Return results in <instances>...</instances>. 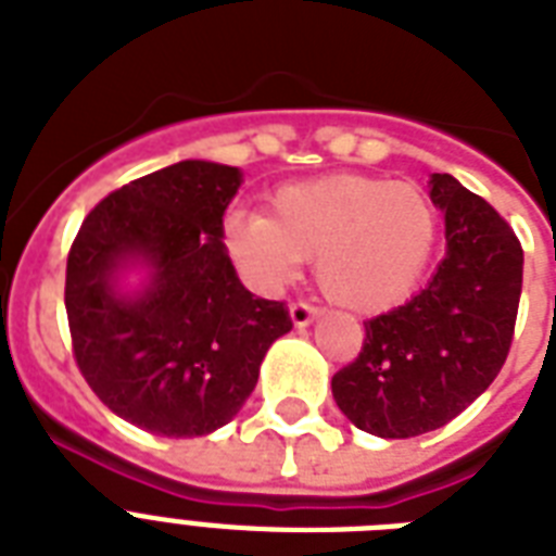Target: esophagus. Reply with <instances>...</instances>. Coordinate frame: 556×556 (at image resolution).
I'll return each mask as SVG.
<instances>
[{
    "instance_id": "obj_1",
    "label": "esophagus",
    "mask_w": 556,
    "mask_h": 556,
    "mask_svg": "<svg viewBox=\"0 0 556 556\" xmlns=\"http://www.w3.org/2000/svg\"><path fill=\"white\" fill-rule=\"evenodd\" d=\"M317 317H320V308H314V305H308V303L291 305V323H294L296 329H303V326H312Z\"/></svg>"
}]
</instances>
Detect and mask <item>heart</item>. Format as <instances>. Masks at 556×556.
I'll return each mask as SVG.
<instances>
[{"instance_id":"obj_1","label":"heart","mask_w":556,"mask_h":556,"mask_svg":"<svg viewBox=\"0 0 556 556\" xmlns=\"http://www.w3.org/2000/svg\"><path fill=\"white\" fill-rule=\"evenodd\" d=\"M439 218L413 181L338 173L270 195L268 216L230 213L225 242L262 288L291 282L317 260V286L357 314L404 303L421 279Z\"/></svg>"}]
</instances>
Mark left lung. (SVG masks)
Returning <instances> with one entry per match:
<instances>
[{
	"mask_svg": "<svg viewBox=\"0 0 556 556\" xmlns=\"http://www.w3.org/2000/svg\"><path fill=\"white\" fill-rule=\"evenodd\" d=\"M430 199L444 213V260L409 303L364 323L361 355L331 378L340 413L380 439L453 421L500 375L517 326V233L447 173H432Z\"/></svg>",
	"mask_w": 556,
	"mask_h": 556,
	"instance_id": "1",
	"label": "left lung"
}]
</instances>
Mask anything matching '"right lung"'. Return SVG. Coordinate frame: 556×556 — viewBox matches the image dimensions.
<instances>
[{
  "label": "right lung",
  "mask_w": 556,
  "mask_h": 556,
  "mask_svg": "<svg viewBox=\"0 0 556 556\" xmlns=\"http://www.w3.org/2000/svg\"><path fill=\"white\" fill-rule=\"evenodd\" d=\"M239 185V167L178 161L109 192L68 251L74 361L112 413L155 435L225 427L291 331L286 303L253 296L222 242ZM135 264L151 277L124 295L116 279Z\"/></svg>",
  "instance_id": "right-lung-1"
}]
</instances>
